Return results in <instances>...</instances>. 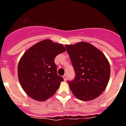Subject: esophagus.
Masks as SVG:
<instances>
[{"instance_id": "1", "label": "esophagus", "mask_w": 126, "mask_h": 126, "mask_svg": "<svg viewBox=\"0 0 126 126\" xmlns=\"http://www.w3.org/2000/svg\"><path fill=\"white\" fill-rule=\"evenodd\" d=\"M63 79H64V80H65V81L67 80V74H65V75H63Z\"/></svg>"}]
</instances>
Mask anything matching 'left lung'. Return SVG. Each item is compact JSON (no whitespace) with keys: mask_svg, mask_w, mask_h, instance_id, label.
I'll return each mask as SVG.
<instances>
[{"mask_svg":"<svg viewBox=\"0 0 126 126\" xmlns=\"http://www.w3.org/2000/svg\"><path fill=\"white\" fill-rule=\"evenodd\" d=\"M75 73V79L68 81L75 97L82 101L94 99L107 86L110 67L99 49L88 42L66 45Z\"/></svg>","mask_w":126,"mask_h":126,"instance_id":"obj_1","label":"left lung"}]
</instances>
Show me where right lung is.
<instances>
[{
  "mask_svg": "<svg viewBox=\"0 0 126 126\" xmlns=\"http://www.w3.org/2000/svg\"><path fill=\"white\" fill-rule=\"evenodd\" d=\"M65 50L61 44L44 40L23 54L19 62L17 73L21 86L29 97L42 101L55 94L63 79L57 75L54 60Z\"/></svg>",
  "mask_w": 126,
  "mask_h": 126,
  "instance_id": "obj_1",
  "label": "right lung"
}]
</instances>
